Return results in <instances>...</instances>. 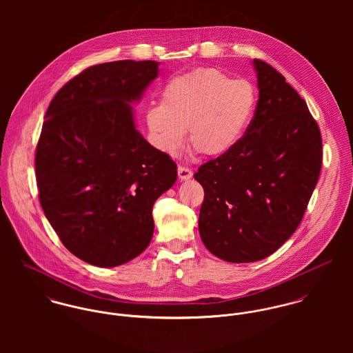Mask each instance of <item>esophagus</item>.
Segmentation results:
<instances>
[{
	"label": "esophagus",
	"instance_id": "esophagus-1",
	"mask_svg": "<svg viewBox=\"0 0 353 353\" xmlns=\"http://www.w3.org/2000/svg\"><path fill=\"white\" fill-rule=\"evenodd\" d=\"M178 176L181 181H188L193 176V171L189 168V167H185V165H179L178 167Z\"/></svg>",
	"mask_w": 353,
	"mask_h": 353
}]
</instances>
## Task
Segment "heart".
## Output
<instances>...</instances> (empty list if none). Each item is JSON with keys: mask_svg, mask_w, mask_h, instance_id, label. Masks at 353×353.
Wrapping results in <instances>:
<instances>
[{"mask_svg": "<svg viewBox=\"0 0 353 353\" xmlns=\"http://www.w3.org/2000/svg\"><path fill=\"white\" fill-rule=\"evenodd\" d=\"M256 95L248 80H232L216 68H200L172 77L161 91L160 104L145 114L152 144L175 154L189 132L190 147L203 156L231 151L246 133Z\"/></svg>", "mask_w": 353, "mask_h": 353, "instance_id": "1", "label": "heart"}]
</instances>
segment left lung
<instances>
[{
  "label": "left lung",
  "instance_id": "8db88e82",
  "mask_svg": "<svg viewBox=\"0 0 353 353\" xmlns=\"http://www.w3.org/2000/svg\"><path fill=\"white\" fill-rule=\"evenodd\" d=\"M259 90L241 141L194 174L203 188L199 230L220 259L255 262L302 221L322 167V139L305 101L269 63L252 61Z\"/></svg>",
  "mask_w": 353,
  "mask_h": 353
}]
</instances>
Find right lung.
Segmentation results:
<instances>
[{"mask_svg": "<svg viewBox=\"0 0 353 353\" xmlns=\"http://www.w3.org/2000/svg\"><path fill=\"white\" fill-rule=\"evenodd\" d=\"M156 61L87 68L54 97L37 145L42 209L63 246L99 268L129 262L153 235L152 208L176 164L134 125L130 103L157 77Z\"/></svg>", "mask_w": 353, "mask_h": 353, "instance_id": "obj_1", "label": "right lung"}]
</instances>
